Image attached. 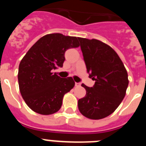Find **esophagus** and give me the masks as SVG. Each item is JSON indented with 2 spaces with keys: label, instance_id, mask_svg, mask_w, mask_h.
I'll use <instances>...</instances> for the list:
<instances>
[{
  "label": "esophagus",
  "instance_id": "esophagus-1",
  "mask_svg": "<svg viewBox=\"0 0 146 146\" xmlns=\"http://www.w3.org/2000/svg\"><path fill=\"white\" fill-rule=\"evenodd\" d=\"M80 86V82H75V86Z\"/></svg>",
  "mask_w": 146,
  "mask_h": 146
}]
</instances>
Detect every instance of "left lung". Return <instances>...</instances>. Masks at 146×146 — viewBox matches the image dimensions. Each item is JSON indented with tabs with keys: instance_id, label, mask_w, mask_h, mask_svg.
<instances>
[{
	"instance_id": "obj_1",
	"label": "left lung",
	"mask_w": 146,
	"mask_h": 146,
	"mask_svg": "<svg viewBox=\"0 0 146 146\" xmlns=\"http://www.w3.org/2000/svg\"><path fill=\"white\" fill-rule=\"evenodd\" d=\"M93 87L82 84L86 94L78 100L82 115L90 119H102L117 109L126 95L128 74L123 62L112 47L97 39L78 38Z\"/></svg>"
}]
</instances>
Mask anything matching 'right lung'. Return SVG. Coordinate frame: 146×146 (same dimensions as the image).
<instances>
[{"instance_id":"obj_1","label":"right lung","mask_w":146,"mask_h":146,"mask_svg":"<svg viewBox=\"0 0 146 146\" xmlns=\"http://www.w3.org/2000/svg\"><path fill=\"white\" fill-rule=\"evenodd\" d=\"M78 38L61 33L44 36L32 46L19 65L20 91L28 107L37 113L51 115L60 110L65 94L74 86L72 77L53 73L63 66L68 49L80 46Z\"/></svg>"}]
</instances>
